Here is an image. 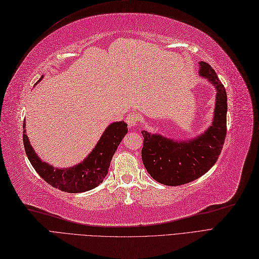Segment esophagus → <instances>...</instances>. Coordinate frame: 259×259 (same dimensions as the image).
Returning a JSON list of instances; mask_svg holds the SVG:
<instances>
[{"instance_id": "esophagus-1", "label": "esophagus", "mask_w": 259, "mask_h": 259, "mask_svg": "<svg viewBox=\"0 0 259 259\" xmlns=\"http://www.w3.org/2000/svg\"><path fill=\"white\" fill-rule=\"evenodd\" d=\"M139 120H140V117H139V115L136 113L129 114L127 117V123L130 128H137Z\"/></svg>"}]
</instances>
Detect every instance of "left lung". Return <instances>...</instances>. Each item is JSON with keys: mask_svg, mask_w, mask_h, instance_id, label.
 Returning <instances> with one entry per match:
<instances>
[{"mask_svg": "<svg viewBox=\"0 0 259 259\" xmlns=\"http://www.w3.org/2000/svg\"><path fill=\"white\" fill-rule=\"evenodd\" d=\"M199 76L216 90L211 126L188 140H174L160 133L142 131L144 138L142 160L151 177L168 186L190 183L210 170L222 152L227 132V94L212 66L199 62Z\"/></svg>", "mask_w": 259, "mask_h": 259, "instance_id": "8db88e82", "label": "left lung"}]
</instances>
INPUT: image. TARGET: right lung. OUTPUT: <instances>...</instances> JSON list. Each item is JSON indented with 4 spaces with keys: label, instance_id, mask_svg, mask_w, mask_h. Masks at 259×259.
<instances>
[{
    "label": "right lung",
    "instance_id": "1",
    "mask_svg": "<svg viewBox=\"0 0 259 259\" xmlns=\"http://www.w3.org/2000/svg\"><path fill=\"white\" fill-rule=\"evenodd\" d=\"M43 77L41 76L38 81ZM127 126L124 121L108 124L89 155L84 160L70 168H56L40 159L30 144L26 133V120L23 122L22 139L28 159L39 177L55 188L65 193L77 194L94 189L103 182L110 168L112 157L123 137L127 135Z\"/></svg>",
    "mask_w": 259,
    "mask_h": 259
}]
</instances>
